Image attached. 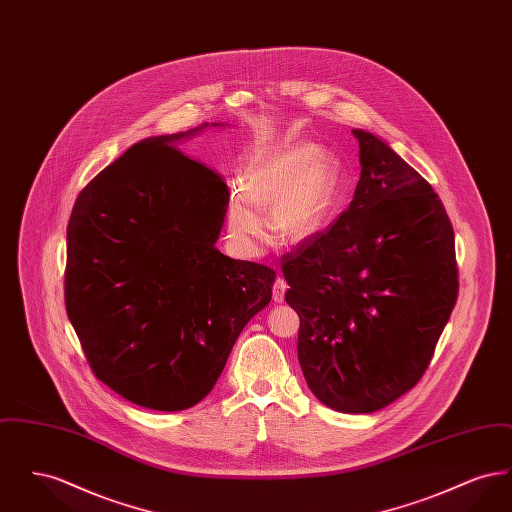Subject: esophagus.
I'll list each match as a JSON object with an SVG mask.
<instances>
[{
  "label": "esophagus",
  "mask_w": 512,
  "mask_h": 512,
  "mask_svg": "<svg viewBox=\"0 0 512 512\" xmlns=\"http://www.w3.org/2000/svg\"><path fill=\"white\" fill-rule=\"evenodd\" d=\"M286 290H288L286 280H284V278H276V280H274V286H272V299H274V303H282V301H284Z\"/></svg>",
  "instance_id": "1"
}]
</instances>
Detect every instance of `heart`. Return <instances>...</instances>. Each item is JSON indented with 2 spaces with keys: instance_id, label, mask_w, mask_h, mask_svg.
Wrapping results in <instances>:
<instances>
[{
  "instance_id": "heart-1",
  "label": "heart",
  "mask_w": 512,
  "mask_h": 512,
  "mask_svg": "<svg viewBox=\"0 0 512 512\" xmlns=\"http://www.w3.org/2000/svg\"><path fill=\"white\" fill-rule=\"evenodd\" d=\"M340 163L334 153L295 144L259 155L244 176V188L230 190L226 232L242 255H255L267 240L261 211H268L276 238L299 244L322 230L334 207Z\"/></svg>"
}]
</instances>
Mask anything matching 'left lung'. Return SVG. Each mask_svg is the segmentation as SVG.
<instances>
[{
  "label": "left lung",
  "instance_id": "obj_1",
  "mask_svg": "<svg viewBox=\"0 0 512 512\" xmlns=\"http://www.w3.org/2000/svg\"><path fill=\"white\" fill-rule=\"evenodd\" d=\"M349 209L282 257L299 315L297 359L320 403L374 413L416 386L459 293L455 234L438 194L365 130Z\"/></svg>",
  "mask_w": 512,
  "mask_h": 512
}]
</instances>
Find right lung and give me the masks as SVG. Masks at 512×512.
I'll use <instances>...</instances> for the list:
<instances>
[{"label": "right lung", "mask_w": 512, "mask_h": 512, "mask_svg": "<svg viewBox=\"0 0 512 512\" xmlns=\"http://www.w3.org/2000/svg\"><path fill=\"white\" fill-rule=\"evenodd\" d=\"M197 130L124 151L78 194L67 226L65 307L90 368L153 411L213 390L276 278L215 247L228 186L174 146Z\"/></svg>", "instance_id": "add662e5"}]
</instances>
